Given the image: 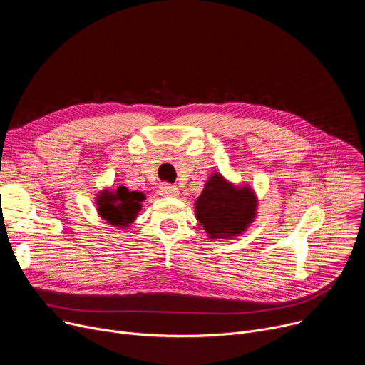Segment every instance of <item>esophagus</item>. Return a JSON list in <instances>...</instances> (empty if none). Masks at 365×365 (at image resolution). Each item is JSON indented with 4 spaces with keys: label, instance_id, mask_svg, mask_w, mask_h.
<instances>
[{
    "label": "esophagus",
    "instance_id": "1",
    "mask_svg": "<svg viewBox=\"0 0 365 365\" xmlns=\"http://www.w3.org/2000/svg\"><path fill=\"white\" fill-rule=\"evenodd\" d=\"M159 195L168 196V197H175V196H179V189L172 185H162L159 187Z\"/></svg>",
    "mask_w": 365,
    "mask_h": 365
}]
</instances>
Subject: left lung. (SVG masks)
Returning <instances> with one entry per match:
<instances>
[{"label":"left lung","instance_id":"8db88e82","mask_svg":"<svg viewBox=\"0 0 365 365\" xmlns=\"http://www.w3.org/2000/svg\"><path fill=\"white\" fill-rule=\"evenodd\" d=\"M196 220L210 238L242 234L257 215V196L250 186H234L221 173H212L195 202Z\"/></svg>","mask_w":365,"mask_h":365}]
</instances>
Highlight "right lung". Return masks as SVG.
<instances>
[{
	"label": "right lung",
	"instance_id": "right-lung-1",
	"mask_svg": "<svg viewBox=\"0 0 365 365\" xmlns=\"http://www.w3.org/2000/svg\"><path fill=\"white\" fill-rule=\"evenodd\" d=\"M144 199L141 192H131L123 185L114 190L103 189L96 196V211L110 225L124 230L137 218Z\"/></svg>",
	"mask_w": 365,
	"mask_h": 365
}]
</instances>
